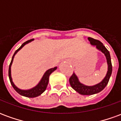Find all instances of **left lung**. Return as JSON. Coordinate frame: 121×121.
<instances>
[{"mask_svg": "<svg viewBox=\"0 0 121 121\" xmlns=\"http://www.w3.org/2000/svg\"><path fill=\"white\" fill-rule=\"evenodd\" d=\"M88 40L91 45L96 46V49L102 52L104 54L105 57L106 58L108 71L103 80L100 82L93 86H86L81 83L79 80L78 77L74 73L69 78V83L73 89L82 95H91L98 93L102 91L108 83L112 73V65L109 51L107 50L106 48L105 47L104 45L99 40L95 39L91 37H88Z\"/></svg>", "mask_w": 121, "mask_h": 121, "instance_id": "left-lung-1", "label": "left lung"}]
</instances>
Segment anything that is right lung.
Segmentation results:
<instances>
[{
    "label": "right lung",
    "instance_id": "add662e5",
    "mask_svg": "<svg viewBox=\"0 0 121 121\" xmlns=\"http://www.w3.org/2000/svg\"><path fill=\"white\" fill-rule=\"evenodd\" d=\"M32 41H34V39H30L28 40L27 41L25 42L23 44H22L21 47H20L18 49H17L15 52L14 54L12 56V61H11V63L9 64V71H8V75H9V81L11 82V84L12 86L13 87V89L17 91L18 93L22 95V96H26V97H28V98H34V97H37V96H39L41 94L44 92V91L46 90L47 89V87L48 86V80H49V76L52 73H53L54 71H56L57 69V67H55L54 68H51L48 69L47 71L45 72L43 76L41 79V80L39 81V82L34 87H32L31 89H21L17 87L15 84L13 82V80H12V74H11V67H12V63H13V58H14L15 56L17 54L21 48H22L25 45H26L28 43L32 42Z\"/></svg>",
    "mask_w": 121,
    "mask_h": 121
}]
</instances>
